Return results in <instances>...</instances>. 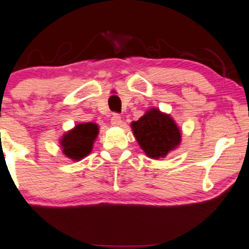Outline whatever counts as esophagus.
Returning a JSON list of instances; mask_svg holds the SVG:
<instances>
[{"label":"esophagus","mask_w":249,"mask_h":249,"mask_svg":"<svg viewBox=\"0 0 249 249\" xmlns=\"http://www.w3.org/2000/svg\"><path fill=\"white\" fill-rule=\"evenodd\" d=\"M122 123V117L118 114H112L111 116V124L115 125V126H118Z\"/></svg>","instance_id":"34e87169"}]
</instances>
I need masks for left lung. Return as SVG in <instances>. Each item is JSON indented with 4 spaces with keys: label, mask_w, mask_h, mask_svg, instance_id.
<instances>
[{
    "label": "left lung",
    "mask_w": 249,
    "mask_h": 249,
    "mask_svg": "<svg viewBox=\"0 0 249 249\" xmlns=\"http://www.w3.org/2000/svg\"><path fill=\"white\" fill-rule=\"evenodd\" d=\"M131 127L141 149L150 159L165 157L181 141V132L171 116L155 108L132 122Z\"/></svg>",
    "instance_id": "1"
}]
</instances>
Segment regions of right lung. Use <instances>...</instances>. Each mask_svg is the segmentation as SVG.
Segmentation results:
<instances>
[{"label":"right lung","instance_id":"add662e5","mask_svg":"<svg viewBox=\"0 0 249 249\" xmlns=\"http://www.w3.org/2000/svg\"><path fill=\"white\" fill-rule=\"evenodd\" d=\"M99 134L95 123H81L62 137V152L73 161H80L92 152L93 143Z\"/></svg>","mask_w":249,"mask_h":249}]
</instances>
